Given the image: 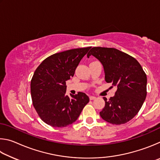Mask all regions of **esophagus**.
<instances>
[{
	"instance_id": "obj_1",
	"label": "esophagus",
	"mask_w": 160,
	"mask_h": 160,
	"mask_svg": "<svg viewBox=\"0 0 160 160\" xmlns=\"http://www.w3.org/2000/svg\"><path fill=\"white\" fill-rule=\"evenodd\" d=\"M96 99V97L95 96H92V95L90 96V100H93V99Z\"/></svg>"
}]
</instances>
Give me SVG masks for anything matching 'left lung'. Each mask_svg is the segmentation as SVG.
Here are the masks:
<instances>
[{"mask_svg":"<svg viewBox=\"0 0 160 160\" xmlns=\"http://www.w3.org/2000/svg\"><path fill=\"white\" fill-rule=\"evenodd\" d=\"M93 56L104 67L105 80L117 88L115 95L105 101L100 112L107 122L121 125L128 122L142 107L147 95V76L136 59L114 48L93 47L88 57Z\"/></svg>","mask_w":160,"mask_h":160,"instance_id":"obj_1","label":"left lung"}]
</instances>
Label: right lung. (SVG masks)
I'll use <instances>...</instances> for the list:
<instances>
[{"instance_id":"right-lung-1","label":"right lung","mask_w":160,"mask_h":160,"mask_svg":"<svg viewBox=\"0 0 160 160\" xmlns=\"http://www.w3.org/2000/svg\"><path fill=\"white\" fill-rule=\"evenodd\" d=\"M91 47L54 53L44 59L34 71L31 80L34 107L48 125L62 128L74 123L90 101L85 93L66 94V81L70 79L81 59Z\"/></svg>"}]
</instances>
